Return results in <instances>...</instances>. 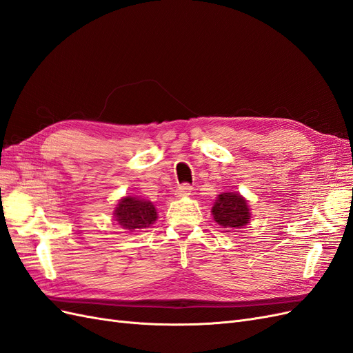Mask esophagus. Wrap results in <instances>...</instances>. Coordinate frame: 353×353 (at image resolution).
I'll use <instances>...</instances> for the list:
<instances>
[{"mask_svg": "<svg viewBox=\"0 0 353 353\" xmlns=\"http://www.w3.org/2000/svg\"><path fill=\"white\" fill-rule=\"evenodd\" d=\"M191 190H193V188H191L188 184H183V185H179L176 188L175 194H176V197H187V196L191 194Z\"/></svg>", "mask_w": 353, "mask_h": 353, "instance_id": "1", "label": "esophagus"}]
</instances>
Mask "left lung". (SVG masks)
Listing matches in <instances>:
<instances>
[{
	"mask_svg": "<svg viewBox=\"0 0 353 353\" xmlns=\"http://www.w3.org/2000/svg\"><path fill=\"white\" fill-rule=\"evenodd\" d=\"M248 200L239 193H222L212 208V215L222 228H244L250 221Z\"/></svg>",
	"mask_w": 353,
	"mask_h": 353,
	"instance_id": "1",
	"label": "left lung"
}]
</instances>
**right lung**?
I'll return each mask as SVG.
<instances>
[{
  "label": "right lung",
  "mask_w": 353,
  "mask_h": 353,
  "mask_svg": "<svg viewBox=\"0 0 353 353\" xmlns=\"http://www.w3.org/2000/svg\"><path fill=\"white\" fill-rule=\"evenodd\" d=\"M113 215L117 225L126 232L148 228L157 219V212L152 201L131 196L119 200Z\"/></svg>",
  "instance_id": "add662e5"
}]
</instances>
